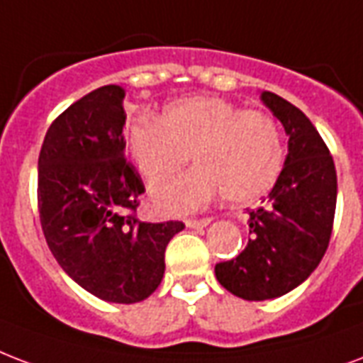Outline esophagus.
<instances>
[{"mask_svg":"<svg viewBox=\"0 0 363 363\" xmlns=\"http://www.w3.org/2000/svg\"><path fill=\"white\" fill-rule=\"evenodd\" d=\"M209 223H211V218H200V220H198V218H188L184 225H186L188 228H206Z\"/></svg>","mask_w":363,"mask_h":363,"instance_id":"1","label":"esophagus"}]
</instances>
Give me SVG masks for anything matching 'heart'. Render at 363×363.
<instances>
[{
	"instance_id": "heart-1",
	"label": "heart",
	"mask_w": 363,
	"mask_h": 363,
	"mask_svg": "<svg viewBox=\"0 0 363 363\" xmlns=\"http://www.w3.org/2000/svg\"><path fill=\"white\" fill-rule=\"evenodd\" d=\"M133 162L150 184L173 177L192 160L198 167L154 192L163 213H188L218 194L230 203H251L276 184L284 167L280 127L261 110H242L220 96H186L143 112L125 129Z\"/></svg>"
}]
</instances>
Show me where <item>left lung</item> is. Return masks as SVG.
<instances>
[{"label":"left lung","mask_w":363,"mask_h":363,"mask_svg":"<svg viewBox=\"0 0 363 363\" xmlns=\"http://www.w3.org/2000/svg\"><path fill=\"white\" fill-rule=\"evenodd\" d=\"M262 102L289 137L284 169L264 207L249 213L245 249L215 267L218 284L245 301L281 297L316 270L329 245L337 206L335 163L316 127L270 91L262 93Z\"/></svg>","instance_id":"8db88e82"}]
</instances>
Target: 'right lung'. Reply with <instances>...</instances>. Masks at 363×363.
<instances>
[{
  "mask_svg": "<svg viewBox=\"0 0 363 363\" xmlns=\"http://www.w3.org/2000/svg\"><path fill=\"white\" fill-rule=\"evenodd\" d=\"M125 89L91 91L52 121L38 162V206L47 245L77 286L108 303H140L165 272L179 220L135 217L145 184L125 160Z\"/></svg>",
  "mask_w": 363,
  "mask_h": 363,
  "instance_id": "right-lung-1",
  "label": "right lung"
}]
</instances>
